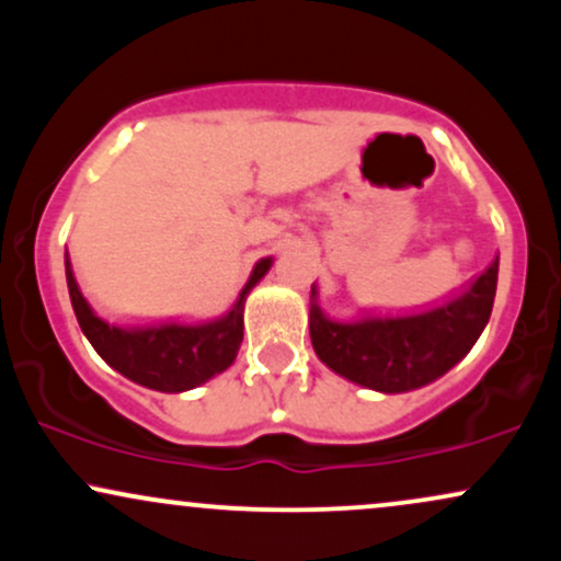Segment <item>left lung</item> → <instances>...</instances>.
Listing matches in <instances>:
<instances>
[{"instance_id":"8db88e82","label":"left lung","mask_w":561,"mask_h":561,"mask_svg":"<svg viewBox=\"0 0 561 561\" xmlns=\"http://www.w3.org/2000/svg\"><path fill=\"white\" fill-rule=\"evenodd\" d=\"M499 259L454 295L398 317H366L356 321L330 319L311 287V343L317 356L340 377L379 392L424 388L472 351L493 311Z\"/></svg>"}]
</instances>
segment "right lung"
<instances>
[{
	"label": "right lung",
	"mask_w": 561,
	"mask_h": 561,
	"mask_svg": "<svg viewBox=\"0 0 561 561\" xmlns=\"http://www.w3.org/2000/svg\"><path fill=\"white\" fill-rule=\"evenodd\" d=\"M272 263V259L255 263L240 298L224 317L197 321V324H182L173 319L102 317L81 293L68 253L66 279L81 332L115 371L150 390L184 392L208 382L210 377L221 375L234 364L244 330V300L250 289L266 276Z\"/></svg>",
	"instance_id": "obj_1"
}]
</instances>
